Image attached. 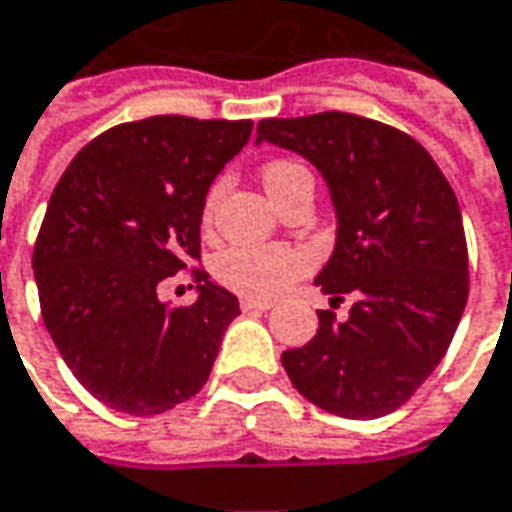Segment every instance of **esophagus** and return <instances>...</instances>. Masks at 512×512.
<instances>
[{
  "instance_id": "esophagus-1",
  "label": "esophagus",
  "mask_w": 512,
  "mask_h": 512,
  "mask_svg": "<svg viewBox=\"0 0 512 512\" xmlns=\"http://www.w3.org/2000/svg\"><path fill=\"white\" fill-rule=\"evenodd\" d=\"M269 300H252V297H241V311H269Z\"/></svg>"
}]
</instances>
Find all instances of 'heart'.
Returning <instances> with one entry per match:
<instances>
[{
  "instance_id": "1",
  "label": "heart",
  "mask_w": 512,
  "mask_h": 512,
  "mask_svg": "<svg viewBox=\"0 0 512 512\" xmlns=\"http://www.w3.org/2000/svg\"><path fill=\"white\" fill-rule=\"evenodd\" d=\"M308 170L294 159H271L263 168V184L271 193V198L280 204L283 196L291 190V184ZM221 187L215 184L207 198V215L218 201ZM311 266V255L300 246H285V243H269V246H249V243H235L218 252L212 271L218 283L238 291L243 297L252 300H271L288 285L294 283L300 274H305Z\"/></svg>"
}]
</instances>
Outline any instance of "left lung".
<instances>
[{
  "instance_id": "left-lung-1",
  "label": "left lung",
  "mask_w": 512,
  "mask_h": 512,
  "mask_svg": "<svg viewBox=\"0 0 512 512\" xmlns=\"http://www.w3.org/2000/svg\"><path fill=\"white\" fill-rule=\"evenodd\" d=\"M263 139L297 151L325 176L339 229L316 285L333 300L356 297L344 322L316 311V336L285 350V373L330 415H389L446 356L468 302L457 196L417 139L370 117H271L257 123Z\"/></svg>"
}]
</instances>
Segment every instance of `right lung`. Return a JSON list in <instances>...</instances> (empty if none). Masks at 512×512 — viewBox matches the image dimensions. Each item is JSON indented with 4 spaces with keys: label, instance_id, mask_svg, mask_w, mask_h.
Segmentation results:
<instances>
[{
    "label": "right lung",
    "instance_id": "add662e5",
    "mask_svg": "<svg viewBox=\"0 0 512 512\" xmlns=\"http://www.w3.org/2000/svg\"><path fill=\"white\" fill-rule=\"evenodd\" d=\"M252 120L159 114L103 131L69 162L33 246L52 342L89 395L159 415L207 384L238 297L210 283L201 212ZM191 269L199 300L168 306L158 285Z\"/></svg>",
    "mask_w": 512,
    "mask_h": 512
}]
</instances>
